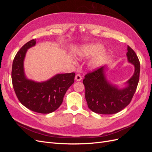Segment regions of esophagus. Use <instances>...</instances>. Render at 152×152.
Masks as SVG:
<instances>
[{
	"mask_svg": "<svg viewBox=\"0 0 152 152\" xmlns=\"http://www.w3.org/2000/svg\"><path fill=\"white\" fill-rule=\"evenodd\" d=\"M75 79L77 80V81H80L82 80V77L80 74H77L75 77Z\"/></svg>",
	"mask_w": 152,
	"mask_h": 152,
	"instance_id": "34e87169",
	"label": "esophagus"
}]
</instances>
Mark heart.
<instances>
[{
	"mask_svg": "<svg viewBox=\"0 0 152 152\" xmlns=\"http://www.w3.org/2000/svg\"><path fill=\"white\" fill-rule=\"evenodd\" d=\"M103 47L102 45L99 44H88L82 45L80 49L77 51V57L82 58H86L93 55L97 54L102 51ZM105 58V54L104 53H101L96 56L93 60L91 61V65L94 67H97L101 65V63Z\"/></svg>",
	"mask_w": 152,
	"mask_h": 152,
	"instance_id": "heart-1",
	"label": "heart"
}]
</instances>
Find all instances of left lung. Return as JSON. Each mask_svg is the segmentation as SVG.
Here are the masks:
<instances>
[{
    "mask_svg": "<svg viewBox=\"0 0 152 152\" xmlns=\"http://www.w3.org/2000/svg\"><path fill=\"white\" fill-rule=\"evenodd\" d=\"M126 55L128 62L134 66V72L126 82L127 86L122 89L107 80L105 66L85 75L83 80L85 97L87 106L93 112L104 115L117 113L130 103L138 84L140 63L135 52L129 45Z\"/></svg>",
    "mask_w": 152,
    "mask_h": 152,
    "instance_id": "left-lung-1",
    "label": "left lung"
}]
</instances>
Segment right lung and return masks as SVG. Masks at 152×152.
<instances>
[{
  "label": "right lung",
  "mask_w": 152,
  "mask_h": 152,
  "mask_svg": "<svg viewBox=\"0 0 152 152\" xmlns=\"http://www.w3.org/2000/svg\"><path fill=\"white\" fill-rule=\"evenodd\" d=\"M35 44V39L31 40L16 54L11 72L12 86L18 99L26 108L40 113H50L60 107L66 91L74 82L75 73L56 74L41 82L27 79L24 59L27 50Z\"/></svg>",
  "instance_id": "1"
}]
</instances>
